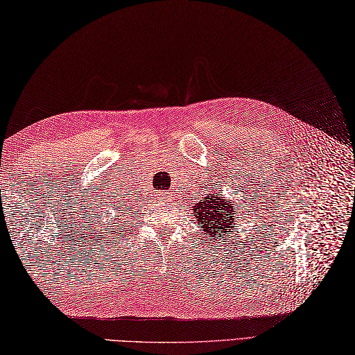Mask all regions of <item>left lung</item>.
<instances>
[{
    "label": "left lung",
    "mask_w": 355,
    "mask_h": 355,
    "mask_svg": "<svg viewBox=\"0 0 355 355\" xmlns=\"http://www.w3.org/2000/svg\"><path fill=\"white\" fill-rule=\"evenodd\" d=\"M235 206H232V200L215 193H207L200 198V202L193 206V214L198 229L207 233L212 238H221L227 232H235Z\"/></svg>",
    "instance_id": "1"
}]
</instances>
